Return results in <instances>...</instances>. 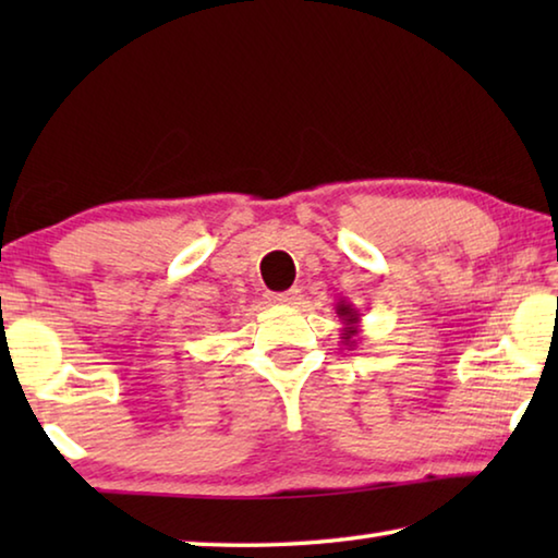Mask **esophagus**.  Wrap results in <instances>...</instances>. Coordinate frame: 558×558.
Wrapping results in <instances>:
<instances>
[{
	"label": "esophagus",
	"instance_id": "1",
	"mask_svg": "<svg viewBox=\"0 0 558 558\" xmlns=\"http://www.w3.org/2000/svg\"><path fill=\"white\" fill-rule=\"evenodd\" d=\"M272 305H295L298 300V290H288V292H272L268 298Z\"/></svg>",
	"mask_w": 558,
	"mask_h": 558
}]
</instances>
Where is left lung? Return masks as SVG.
Here are the masks:
<instances>
[{
  "mask_svg": "<svg viewBox=\"0 0 558 558\" xmlns=\"http://www.w3.org/2000/svg\"><path fill=\"white\" fill-rule=\"evenodd\" d=\"M335 313L339 317V323H342V344L344 347H356L359 342V335H362V315H359V310L352 305V302L347 300H339L335 305Z\"/></svg>",
  "mask_w": 558,
  "mask_h": 558,
  "instance_id": "left-lung-1",
  "label": "left lung"
}]
</instances>
